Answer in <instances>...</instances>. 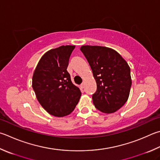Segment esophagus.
<instances>
[{
    "label": "esophagus",
    "instance_id": "34e87169",
    "mask_svg": "<svg viewBox=\"0 0 160 160\" xmlns=\"http://www.w3.org/2000/svg\"><path fill=\"white\" fill-rule=\"evenodd\" d=\"M85 82H82V84H81V85H80V88H81V89H83L84 88H85Z\"/></svg>",
    "mask_w": 160,
    "mask_h": 160
}]
</instances>
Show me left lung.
<instances>
[{"instance_id": "left-lung-1", "label": "left lung", "mask_w": 160, "mask_h": 160, "mask_svg": "<svg viewBox=\"0 0 160 160\" xmlns=\"http://www.w3.org/2000/svg\"><path fill=\"white\" fill-rule=\"evenodd\" d=\"M80 50L91 67L97 89L93 103L101 112L112 113L128 100L132 77L128 63L118 52L102 46L82 45Z\"/></svg>"}]
</instances>
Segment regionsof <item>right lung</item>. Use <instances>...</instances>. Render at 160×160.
<instances>
[{"instance_id": "obj_1", "label": "right lung", "mask_w": 160, "mask_h": 160, "mask_svg": "<svg viewBox=\"0 0 160 160\" xmlns=\"http://www.w3.org/2000/svg\"><path fill=\"white\" fill-rule=\"evenodd\" d=\"M75 45H62L42 55L32 78V88L40 105L55 117H64L73 111L81 92L73 85L67 71Z\"/></svg>"}]
</instances>
